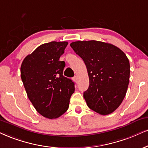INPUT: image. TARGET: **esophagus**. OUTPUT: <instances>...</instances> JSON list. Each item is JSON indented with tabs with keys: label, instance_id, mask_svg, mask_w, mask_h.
<instances>
[{
	"label": "esophagus",
	"instance_id": "1",
	"mask_svg": "<svg viewBox=\"0 0 148 148\" xmlns=\"http://www.w3.org/2000/svg\"><path fill=\"white\" fill-rule=\"evenodd\" d=\"M73 80L75 82H76V83L78 82V78L77 76H75V77H73Z\"/></svg>",
	"mask_w": 148,
	"mask_h": 148
}]
</instances>
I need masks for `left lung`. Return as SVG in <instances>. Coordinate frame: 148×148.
<instances>
[{"label": "left lung", "instance_id": "obj_1", "mask_svg": "<svg viewBox=\"0 0 148 148\" xmlns=\"http://www.w3.org/2000/svg\"><path fill=\"white\" fill-rule=\"evenodd\" d=\"M73 51L84 62L89 87L84 98L91 110L102 115L114 112L126 94L130 79V62L114 45L90 40L71 43Z\"/></svg>", "mask_w": 148, "mask_h": 148}]
</instances>
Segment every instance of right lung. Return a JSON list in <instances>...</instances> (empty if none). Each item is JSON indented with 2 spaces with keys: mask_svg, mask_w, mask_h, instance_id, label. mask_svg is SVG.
<instances>
[{
  "mask_svg": "<svg viewBox=\"0 0 148 148\" xmlns=\"http://www.w3.org/2000/svg\"><path fill=\"white\" fill-rule=\"evenodd\" d=\"M67 42H51L40 45L24 59L21 79L27 96L41 115L59 117L68 110L75 84L63 75L65 62L60 61Z\"/></svg>",
  "mask_w": 148,
  "mask_h": 148,
  "instance_id": "right-lung-1",
  "label": "right lung"
}]
</instances>
